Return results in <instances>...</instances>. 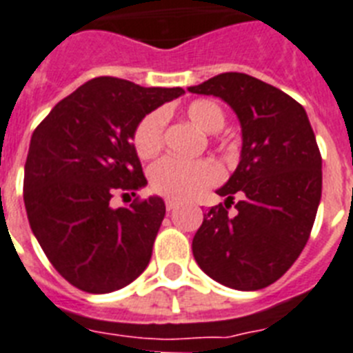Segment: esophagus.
I'll use <instances>...</instances> for the list:
<instances>
[{"instance_id":"1","label":"esophagus","mask_w":353,"mask_h":353,"mask_svg":"<svg viewBox=\"0 0 353 353\" xmlns=\"http://www.w3.org/2000/svg\"><path fill=\"white\" fill-rule=\"evenodd\" d=\"M165 208H168V211H173L174 208H179V202L173 200V198H168V200H165Z\"/></svg>"}]
</instances>
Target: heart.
<instances>
[{
  "instance_id": "heart-1",
  "label": "heart",
  "mask_w": 353,
  "mask_h": 353,
  "mask_svg": "<svg viewBox=\"0 0 353 353\" xmlns=\"http://www.w3.org/2000/svg\"><path fill=\"white\" fill-rule=\"evenodd\" d=\"M185 117L205 133H216L223 128L225 113L222 106L211 99H198L188 104ZM165 117L162 112H153L145 115L137 126L133 135L137 155L148 160L162 150L164 142ZM220 179V170L212 160H180L168 157L160 160L151 170V185L160 194H165L176 200H188L200 194L205 188L216 183Z\"/></svg>"
}]
</instances>
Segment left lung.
Masks as SVG:
<instances>
[{
    "label": "left lung",
    "mask_w": 353,
    "mask_h": 353,
    "mask_svg": "<svg viewBox=\"0 0 353 353\" xmlns=\"http://www.w3.org/2000/svg\"><path fill=\"white\" fill-rule=\"evenodd\" d=\"M191 93L220 97L241 126L240 162L193 238L198 267L236 290L269 287L307 245L321 200V153L305 108L281 90L227 72ZM234 196L236 212L229 215Z\"/></svg>",
    "instance_id": "1"
}]
</instances>
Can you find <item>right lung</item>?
I'll return each mask as SVG.
<instances>
[{"label": "right lung", "mask_w": 353, "mask_h": 353, "mask_svg": "<svg viewBox=\"0 0 353 353\" xmlns=\"http://www.w3.org/2000/svg\"><path fill=\"white\" fill-rule=\"evenodd\" d=\"M182 88L92 79L32 133L23 198L32 232L55 270L84 292L106 294L144 272L164 220L160 196L112 208L145 185L133 135L142 119Z\"/></svg>", "instance_id": "obj_1"}]
</instances>
